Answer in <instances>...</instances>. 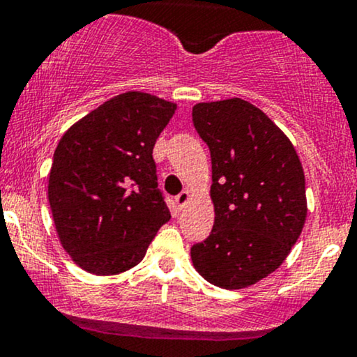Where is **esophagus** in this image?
<instances>
[{"label":"esophagus","instance_id":"34e87169","mask_svg":"<svg viewBox=\"0 0 357 357\" xmlns=\"http://www.w3.org/2000/svg\"><path fill=\"white\" fill-rule=\"evenodd\" d=\"M190 198H191L190 191H181V192H179L178 196H176V204H178L179 210H181V208L184 206V204H186L188 202H190Z\"/></svg>","mask_w":357,"mask_h":357}]
</instances>
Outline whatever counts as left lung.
<instances>
[{
    "mask_svg": "<svg viewBox=\"0 0 357 357\" xmlns=\"http://www.w3.org/2000/svg\"><path fill=\"white\" fill-rule=\"evenodd\" d=\"M192 124L211 153L215 223L192 245L196 272L227 290L250 287L284 264L307 218L305 176L284 130L250 102H199Z\"/></svg>",
    "mask_w": 357,
    "mask_h": 357,
    "instance_id": "1",
    "label": "left lung"
}]
</instances>
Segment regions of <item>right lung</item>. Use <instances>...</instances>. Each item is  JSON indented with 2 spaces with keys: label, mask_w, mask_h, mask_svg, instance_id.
<instances>
[{
  "label": "right lung",
  "mask_w": 357,
  "mask_h": 357,
  "mask_svg": "<svg viewBox=\"0 0 357 357\" xmlns=\"http://www.w3.org/2000/svg\"><path fill=\"white\" fill-rule=\"evenodd\" d=\"M176 107L130 90L104 102L61 136L48 202L61 247L85 272L117 275L136 267L169 221L153 149Z\"/></svg>",
  "instance_id": "obj_1"
}]
</instances>
